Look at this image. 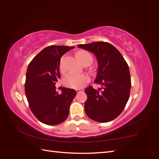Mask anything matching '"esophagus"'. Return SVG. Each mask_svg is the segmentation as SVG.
I'll return each instance as SVG.
<instances>
[{
    "instance_id": "esophagus-1",
    "label": "esophagus",
    "mask_w": 159,
    "mask_h": 159,
    "mask_svg": "<svg viewBox=\"0 0 159 159\" xmlns=\"http://www.w3.org/2000/svg\"><path fill=\"white\" fill-rule=\"evenodd\" d=\"M75 91H76V92L78 93H80V92H84V90L83 89H76Z\"/></svg>"
}]
</instances>
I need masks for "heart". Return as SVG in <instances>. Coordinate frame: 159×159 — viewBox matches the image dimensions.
<instances>
[{
    "label": "heart",
    "mask_w": 159,
    "mask_h": 159,
    "mask_svg": "<svg viewBox=\"0 0 159 159\" xmlns=\"http://www.w3.org/2000/svg\"><path fill=\"white\" fill-rule=\"evenodd\" d=\"M79 58L81 61H84L87 59H92V56L87 51H80L78 53ZM60 70H64V57H61L60 61ZM89 80L88 75L84 74H78L75 72H70L67 74L64 79V84L68 88L79 89L87 84Z\"/></svg>",
    "instance_id": "heart-1"
}]
</instances>
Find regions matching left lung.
<instances>
[{"label": "left lung", "mask_w": 159, "mask_h": 159, "mask_svg": "<svg viewBox=\"0 0 159 159\" xmlns=\"http://www.w3.org/2000/svg\"><path fill=\"white\" fill-rule=\"evenodd\" d=\"M78 46L96 56L98 68L94 82L101 85L98 89L91 86L85 89L88 96L85 112L95 121L109 122L121 114L128 102L131 87L129 66L121 53L109 43L94 42Z\"/></svg>", "instance_id": "1"}]
</instances>
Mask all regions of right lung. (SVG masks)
<instances>
[{"label": "right lung", "mask_w": 159, "mask_h": 159, "mask_svg": "<svg viewBox=\"0 0 159 159\" xmlns=\"http://www.w3.org/2000/svg\"><path fill=\"white\" fill-rule=\"evenodd\" d=\"M73 48L74 46H48L34 57L28 66L26 96L32 112L42 123L56 125L64 122L68 116L76 91L63 88L59 94L55 84L60 78L61 57Z\"/></svg>", "instance_id": "add662e5"}]
</instances>
